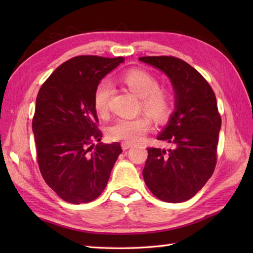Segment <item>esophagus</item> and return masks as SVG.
Returning <instances> with one entry per match:
<instances>
[{
    "label": "esophagus",
    "mask_w": 253,
    "mask_h": 253,
    "mask_svg": "<svg viewBox=\"0 0 253 253\" xmlns=\"http://www.w3.org/2000/svg\"><path fill=\"white\" fill-rule=\"evenodd\" d=\"M133 146L132 143H129V142H122V148L123 150H128L129 148H131Z\"/></svg>",
    "instance_id": "34e87169"
}]
</instances>
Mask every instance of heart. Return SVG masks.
<instances>
[{
  "label": "heart",
  "instance_id": "1",
  "mask_svg": "<svg viewBox=\"0 0 253 253\" xmlns=\"http://www.w3.org/2000/svg\"><path fill=\"white\" fill-rule=\"evenodd\" d=\"M121 82L128 90L140 98V107L155 121H164L170 113V96L168 90L159 87L157 78L140 68H131L122 75ZM112 87L107 82H101L94 90L93 106L100 116L109 111ZM151 127V120L146 114L133 118H118L107 129L113 140L137 142L144 137Z\"/></svg>",
  "mask_w": 253,
  "mask_h": 253
}]
</instances>
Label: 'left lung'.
<instances>
[{
	"instance_id": "8db88e82",
	"label": "left lung",
	"mask_w": 253,
	"mask_h": 253,
	"mask_svg": "<svg viewBox=\"0 0 253 253\" xmlns=\"http://www.w3.org/2000/svg\"><path fill=\"white\" fill-rule=\"evenodd\" d=\"M139 60L168 75L175 92V111L158 136L170 148H148L144 182L160 200L184 202L206 185L215 169L222 124L215 94L202 75L180 58Z\"/></svg>"
}]
</instances>
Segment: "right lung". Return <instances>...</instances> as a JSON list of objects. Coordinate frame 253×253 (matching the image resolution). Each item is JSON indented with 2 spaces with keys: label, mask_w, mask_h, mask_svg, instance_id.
<instances>
[{
  "label": "right lung",
  "mask_w": 253,
  "mask_h": 253,
  "mask_svg": "<svg viewBox=\"0 0 253 253\" xmlns=\"http://www.w3.org/2000/svg\"><path fill=\"white\" fill-rule=\"evenodd\" d=\"M124 62L80 55L58 66L38 92L32 131L43 179L64 201L80 204L105 189L121 144L98 143L102 132L93 106L94 90Z\"/></svg>",
  "instance_id": "obj_1"
}]
</instances>
